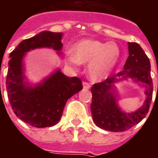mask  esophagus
<instances>
[{"label":"esophagus","instance_id":"obj_1","mask_svg":"<svg viewBox=\"0 0 158 158\" xmlns=\"http://www.w3.org/2000/svg\"><path fill=\"white\" fill-rule=\"evenodd\" d=\"M83 87H84V89H88L90 88V85L87 82H83Z\"/></svg>","mask_w":158,"mask_h":158}]
</instances>
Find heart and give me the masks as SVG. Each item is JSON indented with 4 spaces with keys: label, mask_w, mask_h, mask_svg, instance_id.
I'll list each match as a JSON object with an SVG mask.
<instances>
[{
    "label": "heart",
    "mask_w": 158,
    "mask_h": 158,
    "mask_svg": "<svg viewBox=\"0 0 158 158\" xmlns=\"http://www.w3.org/2000/svg\"><path fill=\"white\" fill-rule=\"evenodd\" d=\"M66 56L67 65L77 68L79 64H88V74L94 81L106 79L112 73L118 62L120 51L114 42L96 40H84L78 42Z\"/></svg>",
    "instance_id": "1"
}]
</instances>
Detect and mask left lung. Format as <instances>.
Wrapping results in <instances>:
<instances>
[{
  "instance_id": "obj_1",
  "label": "left lung",
  "mask_w": 158,
  "mask_h": 158,
  "mask_svg": "<svg viewBox=\"0 0 158 158\" xmlns=\"http://www.w3.org/2000/svg\"><path fill=\"white\" fill-rule=\"evenodd\" d=\"M128 45L129 57L122 72L111 76L102 82L94 84L91 87L92 102L90 109L93 120L101 129L112 132L128 130L139 123L146 116L152 99L153 84L149 58L139 44L129 42ZM118 77H131L146 87V101L143 106L134 113L123 112L116 104L113 84L118 80L116 79Z\"/></svg>"
}]
</instances>
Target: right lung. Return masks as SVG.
<instances>
[{"label":"right lung","mask_w":158,"mask_h":158,"mask_svg":"<svg viewBox=\"0 0 158 158\" xmlns=\"http://www.w3.org/2000/svg\"><path fill=\"white\" fill-rule=\"evenodd\" d=\"M62 36V33L43 31L21 41L10 53L6 82L9 102L16 116L33 127L45 128L56 124L67 101L83 89L79 78H69L59 69L34 87L24 81L23 59L26 52L48 47L60 53Z\"/></svg>","instance_id":"add662e5"}]
</instances>
